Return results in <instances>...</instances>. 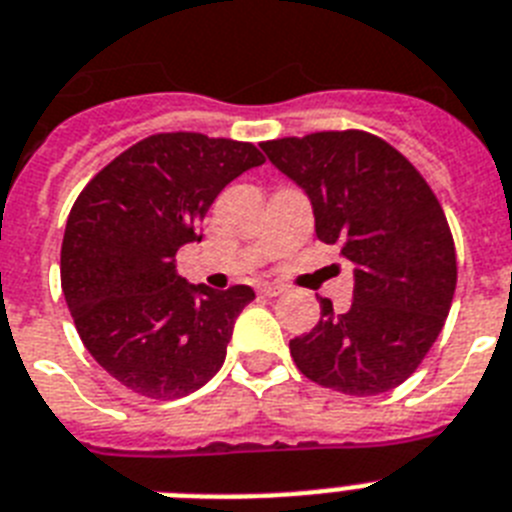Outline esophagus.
I'll return each mask as SVG.
<instances>
[{
	"instance_id": "obj_1",
	"label": "esophagus",
	"mask_w": 512,
	"mask_h": 512,
	"mask_svg": "<svg viewBox=\"0 0 512 512\" xmlns=\"http://www.w3.org/2000/svg\"><path fill=\"white\" fill-rule=\"evenodd\" d=\"M261 295H266V298H274V295H282L287 290L282 282H261L259 287H256Z\"/></svg>"
}]
</instances>
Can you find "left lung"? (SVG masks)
<instances>
[{
    "mask_svg": "<svg viewBox=\"0 0 512 512\" xmlns=\"http://www.w3.org/2000/svg\"><path fill=\"white\" fill-rule=\"evenodd\" d=\"M261 149L308 193L316 238L340 246L356 272L348 311L322 298L316 327L290 340L295 366L356 398L398 387L432 350L458 282L453 232L434 190L366 130L287 135Z\"/></svg>",
    "mask_w": 512,
    "mask_h": 512,
    "instance_id": "8db88e82",
    "label": "left lung"
}]
</instances>
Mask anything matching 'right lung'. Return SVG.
I'll list each match as a JSON object with an SVG mask.
<instances>
[{
    "label": "right lung",
    "instance_id": "obj_1",
    "mask_svg": "<svg viewBox=\"0 0 512 512\" xmlns=\"http://www.w3.org/2000/svg\"><path fill=\"white\" fill-rule=\"evenodd\" d=\"M264 164L253 143L156 133L96 172L67 217L59 277L86 350L128 390L175 400L225 363L248 285L188 287L177 251L230 180Z\"/></svg>",
    "mask_w": 512,
    "mask_h": 512
}]
</instances>
